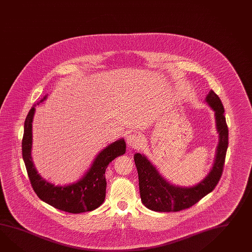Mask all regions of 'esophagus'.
<instances>
[{
    "instance_id": "34e87169",
    "label": "esophagus",
    "mask_w": 252,
    "mask_h": 252,
    "mask_svg": "<svg viewBox=\"0 0 252 252\" xmlns=\"http://www.w3.org/2000/svg\"><path fill=\"white\" fill-rule=\"evenodd\" d=\"M126 142L130 147L137 148L141 144V137L137 134H131V135H127Z\"/></svg>"
}]
</instances>
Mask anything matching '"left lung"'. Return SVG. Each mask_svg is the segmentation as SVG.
Returning a JSON list of instances; mask_svg holds the SVG:
<instances>
[{
    "mask_svg": "<svg viewBox=\"0 0 252 252\" xmlns=\"http://www.w3.org/2000/svg\"><path fill=\"white\" fill-rule=\"evenodd\" d=\"M206 102L215 112L220 142L213 166L209 175L199 183L189 188L170 184L160 175L147 157L141 154H135L134 160L138 173L142 203L148 209L158 212H176L189 209L213 190L219 183L225 164L228 145V129L223 104L213 90H210L207 95Z\"/></svg>",
    "mask_w": 252,
    "mask_h": 252,
    "instance_id": "8db88e82",
    "label": "left lung"
}]
</instances>
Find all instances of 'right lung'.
Masks as SVG:
<instances>
[{"mask_svg": "<svg viewBox=\"0 0 252 252\" xmlns=\"http://www.w3.org/2000/svg\"><path fill=\"white\" fill-rule=\"evenodd\" d=\"M47 97L43 96L40 104ZM35 104L25 118V131L22 141L23 158L33 191L38 197L52 207L68 213H83L100 207L105 197L106 180L104 173L111 161L126 153V142L123 138L111 143L99 152L90 168L77 182L67 186H56L43 179L34 167L32 159V123L35 112Z\"/></svg>", "mask_w": 252, "mask_h": 252, "instance_id": "obj_1", "label": "right lung"}]
</instances>
